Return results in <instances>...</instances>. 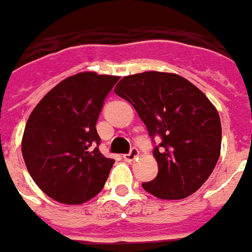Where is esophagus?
Masks as SVG:
<instances>
[{
    "label": "esophagus",
    "instance_id": "34e87169",
    "mask_svg": "<svg viewBox=\"0 0 252 252\" xmlns=\"http://www.w3.org/2000/svg\"><path fill=\"white\" fill-rule=\"evenodd\" d=\"M138 156H139V152H138V149L132 148V149H131V152H129L128 155H124L123 157H124V160H126V162H132L133 160H136V158H138Z\"/></svg>",
    "mask_w": 252,
    "mask_h": 252
}]
</instances>
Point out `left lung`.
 <instances>
[{"label": "left lung", "mask_w": 252, "mask_h": 252, "mask_svg": "<svg viewBox=\"0 0 252 252\" xmlns=\"http://www.w3.org/2000/svg\"><path fill=\"white\" fill-rule=\"evenodd\" d=\"M114 92L135 107L152 138H161L153 150L158 174L143 189L164 200L198 190L220 155L222 126L210 99L184 77L161 71L123 77Z\"/></svg>", "instance_id": "left-lung-1"}]
</instances>
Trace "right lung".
Listing matches in <instances>:
<instances>
[{"label":"right lung","instance_id":"1","mask_svg":"<svg viewBox=\"0 0 252 252\" xmlns=\"http://www.w3.org/2000/svg\"><path fill=\"white\" fill-rule=\"evenodd\" d=\"M119 77L83 71L54 87L26 124L22 155L32 181L63 204H83L103 189L114 160L99 150L96 121Z\"/></svg>","mask_w":252,"mask_h":252}]
</instances>
